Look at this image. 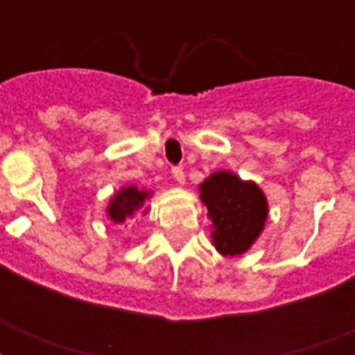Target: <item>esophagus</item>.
Here are the masks:
<instances>
[{
    "mask_svg": "<svg viewBox=\"0 0 355 355\" xmlns=\"http://www.w3.org/2000/svg\"><path fill=\"white\" fill-rule=\"evenodd\" d=\"M173 178H175V182L180 184L182 186L184 184V171H182V167H173Z\"/></svg>",
    "mask_w": 355,
    "mask_h": 355,
    "instance_id": "34e87169",
    "label": "esophagus"
}]
</instances>
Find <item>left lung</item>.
Instances as JSON below:
<instances>
[{"mask_svg":"<svg viewBox=\"0 0 355 355\" xmlns=\"http://www.w3.org/2000/svg\"><path fill=\"white\" fill-rule=\"evenodd\" d=\"M211 221V245L223 256H241L261 236L269 216L267 197L252 180L216 171L199 186Z\"/></svg>","mask_w":355,"mask_h":355,"instance_id":"1","label":"left lung"}]
</instances>
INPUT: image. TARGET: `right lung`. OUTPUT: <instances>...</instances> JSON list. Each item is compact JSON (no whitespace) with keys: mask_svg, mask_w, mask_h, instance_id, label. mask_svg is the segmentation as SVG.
<instances>
[{"mask_svg":"<svg viewBox=\"0 0 355 355\" xmlns=\"http://www.w3.org/2000/svg\"><path fill=\"white\" fill-rule=\"evenodd\" d=\"M153 197L150 191L147 189H139L138 186H123L119 191L112 195V199L107 206V216L110 217L112 223H125L127 219H132L138 211L147 214L149 208L145 206V200Z\"/></svg>","mask_w":355,"mask_h":355,"instance_id":"obj_1","label":"right lung"}]
</instances>
